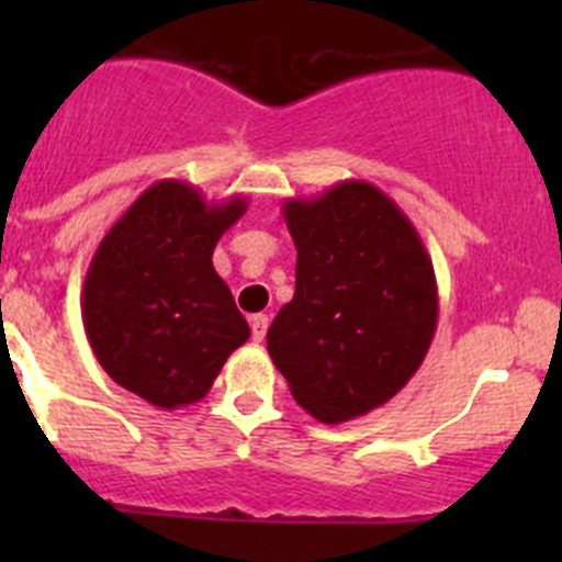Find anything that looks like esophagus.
Masks as SVG:
<instances>
[{"label": "esophagus", "instance_id": "esophagus-1", "mask_svg": "<svg viewBox=\"0 0 562 562\" xmlns=\"http://www.w3.org/2000/svg\"><path fill=\"white\" fill-rule=\"evenodd\" d=\"M249 328H252V339L260 342L266 337V328H269V315H252L249 317Z\"/></svg>", "mask_w": 562, "mask_h": 562}]
</instances>
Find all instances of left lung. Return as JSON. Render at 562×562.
Listing matches in <instances>:
<instances>
[{"label": "left lung", "mask_w": 562, "mask_h": 562, "mask_svg": "<svg viewBox=\"0 0 562 562\" xmlns=\"http://www.w3.org/2000/svg\"><path fill=\"white\" fill-rule=\"evenodd\" d=\"M282 217L296 245V293L266 348L310 416L350 422L386 405L422 367L438 328L432 258L370 181L288 198Z\"/></svg>", "instance_id": "left-lung-1"}]
</instances>
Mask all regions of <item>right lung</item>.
Instances as JSON below:
<instances>
[{"label":"right lung","instance_id":"add662e5","mask_svg":"<svg viewBox=\"0 0 562 562\" xmlns=\"http://www.w3.org/2000/svg\"><path fill=\"white\" fill-rule=\"evenodd\" d=\"M245 212V195L209 203L198 187L162 179L111 225L89 263L81 313L113 383L162 411L209 394L249 339L212 263L220 236Z\"/></svg>","mask_w":562,"mask_h":562}]
</instances>
